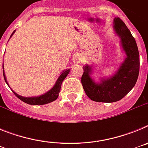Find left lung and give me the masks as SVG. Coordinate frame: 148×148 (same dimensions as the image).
<instances>
[{
	"mask_svg": "<svg viewBox=\"0 0 148 148\" xmlns=\"http://www.w3.org/2000/svg\"><path fill=\"white\" fill-rule=\"evenodd\" d=\"M114 29L127 55L117 73L96 83L90 75L91 67L88 65L83 67L82 84L84 90L91 100L97 102L110 103L121 100L135 86L139 73V53L135 38L119 18H115Z\"/></svg>",
	"mask_w": 148,
	"mask_h": 148,
	"instance_id": "left-lung-1",
	"label": "left lung"
}]
</instances>
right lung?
I'll list each match as a JSON object with an SVG mask.
<instances>
[{"instance_id": "add662e5", "label": "right lung", "mask_w": 148, "mask_h": 148, "mask_svg": "<svg viewBox=\"0 0 148 148\" xmlns=\"http://www.w3.org/2000/svg\"><path fill=\"white\" fill-rule=\"evenodd\" d=\"M15 31L12 32V35L14 34ZM10 36V37H11ZM70 70H65L64 71H63L62 73L61 74L59 77H58V80L56 82V84L54 85V87L51 89L49 91H48L47 92H46L44 95H41L40 96H35V97H23L21 95H19L18 94H17L16 92H15L12 90V91L13 92V93L16 95L17 97L19 99L23 101V102L27 103L28 104H32V105H41V104H48V103H50L53 101L56 100L57 98L58 97V95H59V92L61 90V84H62V82L64 81L65 78L66 77V75L69 74ZM3 78H4V80L6 82V83L7 84V85L9 86L7 83V81H6V75H5L4 70H3ZM10 87V86H9Z\"/></svg>"}]
</instances>
